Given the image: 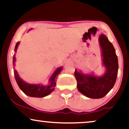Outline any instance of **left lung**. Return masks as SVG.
Returning a JSON list of instances; mask_svg holds the SVG:
<instances>
[{
    "label": "left lung",
    "mask_w": 129,
    "mask_h": 129,
    "mask_svg": "<svg viewBox=\"0 0 129 129\" xmlns=\"http://www.w3.org/2000/svg\"><path fill=\"white\" fill-rule=\"evenodd\" d=\"M99 43L102 57V66L105 73L101 76L94 73L84 74L76 69L75 77L77 81V89L81 93L92 99H99L107 94L114 86L118 74V58L112 44L104 34L99 37Z\"/></svg>",
    "instance_id": "left-lung-1"
}]
</instances>
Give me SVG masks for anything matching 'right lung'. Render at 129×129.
<instances>
[{"mask_svg":"<svg viewBox=\"0 0 129 129\" xmlns=\"http://www.w3.org/2000/svg\"><path fill=\"white\" fill-rule=\"evenodd\" d=\"M31 29L32 28H30L28 31L31 30ZM19 45V42H17V44H16L15 47V53L17 52ZM15 61L16 57L15 53L14 56H13V66H14V67L15 66ZM62 69V67H58L55 70L53 74L51 75V76L50 77L49 79V83L48 85H43L42 84L28 83L24 81L19 77L18 73L17 72V70H14V71L15 78L18 85L19 87L20 88L21 90L26 95L30 97L43 98L49 95L50 93H52L55 90V87L56 86V77L58 74H59V73L61 72Z\"/></svg>","mask_w":129,"mask_h":129,"instance_id":"obj_1","label":"right lung"}]
</instances>
